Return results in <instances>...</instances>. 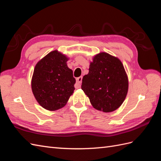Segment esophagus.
<instances>
[{
    "label": "esophagus",
    "mask_w": 161,
    "mask_h": 161,
    "mask_svg": "<svg viewBox=\"0 0 161 161\" xmlns=\"http://www.w3.org/2000/svg\"><path fill=\"white\" fill-rule=\"evenodd\" d=\"M82 76H80L79 78H77V79H76V83L75 85L76 89L80 88V84H81V82H82Z\"/></svg>",
    "instance_id": "1"
}]
</instances>
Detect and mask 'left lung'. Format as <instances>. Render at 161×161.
<instances>
[{
	"label": "left lung",
	"mask_w": 161,
	"mask_h": 161,
	"mask_svg": "<svg viewBox=\"0 0 161 161\" xmlns=\"http://www.w3.org/2000/svg\"><path fill=\"white\" fill-rule=\"evenodd\" d=\"M81 89L97 110L111 112L122 104L128 90V79L121 62L108 53L96 55Z\"/></svg>",
	"instance_id": "8db88e82"
}]
</instances>
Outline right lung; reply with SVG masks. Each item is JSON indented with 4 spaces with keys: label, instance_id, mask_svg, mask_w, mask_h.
<instances>
[{
    "label": "right lung",
    "instance_id": "right-lung-1",
    "mask_svg": "<svg viewBox=\"0 0 161 161\" xmlns=\"http://www.w3.org/2000/svg\"><path fill=\"white\" fill-rule=\"evenodd\" d=\"M68 58L57 50L38 62L31 80L33 93L43 108L55 111L62 108L73 93L76 80L67 66Z\"/></svg>",
    "mask_w": 161,
    "mask_h": 161
}]
</instances>
